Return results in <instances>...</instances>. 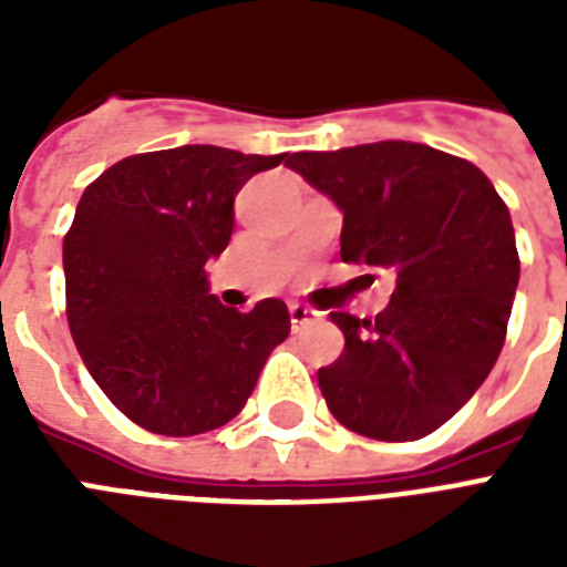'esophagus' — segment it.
I'll return each instance as SVG.
<instances>
[{"instance_id":"esophagus-1","label":"esophagus","mask_w":567,"mask_h":567,"mask_svg":"<svg viewBox=\"0 0 567 567\" xmlns=\"http://www.w3.org/2000/svg\"><path fill=\"white\" fill-rule=\"evenodd\" d=\"M288 315H291V327L293 329L306 327V323H311V320L320 318V311L309 309V306H302V302H291V306H288Z\"/></svg>"}]
</instances>
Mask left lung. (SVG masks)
<instances>
[{
    "mask_svg": "<svg viewBox=\"0 0 567 567\" xmlns=\"http://www.w3.org/2000/svg\"><path fill=\"white\" fill-rule=\"evenodd\" d=\"M285 164L341 208V258L396 279L377 320L329 315L344 332V353L318 371L329 412L377 441L430 435L474 396L506 341L520 276L509 208L480 167L409 141Z\"/></svg>",
    "mask_w": 567,
    "mask_h": 567,
    "instance_id": "left-lung-1",
    "label": "left lung"
}]
</instances>
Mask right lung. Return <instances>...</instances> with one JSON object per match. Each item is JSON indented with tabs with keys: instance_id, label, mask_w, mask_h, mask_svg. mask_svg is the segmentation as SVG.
<instances>
[{
	"instance_id": "obj_1",
	"label": "right lung",
	"mask_w": 567,
	"mask_h": 567,
	"mask_svg": "<svg viewBox=\"0 0 567 567\" xmlns=\"http://www.w3.org/2000/svg\"><path fill=\"white\" fill-rule=\"evenodd\" d=\"M282 158L188 144L128 155L84 188L64 238L66 320L84 368L137 426L229 423L291 332L282 300L226 309L205 276L235 229V194Z\"/></svg>"
}]
</instances>
